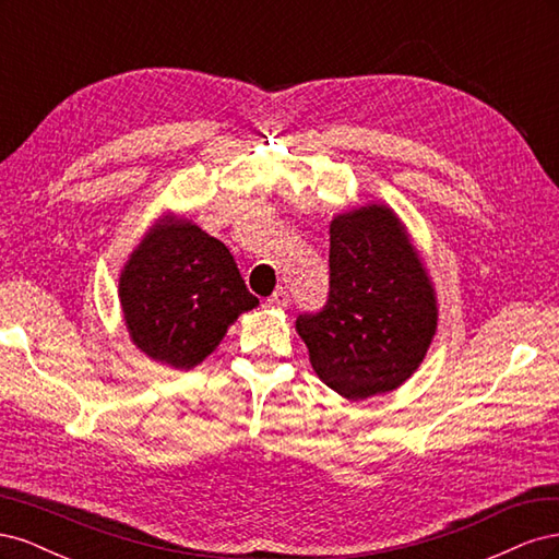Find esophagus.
Returning <instances> with one entry per match:
<instances>
[{"mask_svg":"<svg viewBox=\"0 0 559 559\" xmlns=\"http://www.w3.org/2000/svg\"><path fill=\"white\" fill-rule=\"evenodd\" d=\"M289 306V294L286 292H275L273 296H270L267 300H265V308H270V310H282V308H286Z\"/></svg>","mask_w":559,"mask_h":559,"instance_id":"34e87169","label":"esophagus"}]
</instances>
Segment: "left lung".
Listing matches in <instances>:
<instances>
[{
	"label": "left lung",
	"mask_w": 559,
	"mask_h": 559,
	"mask_svg": "<svg viewBox=\"0 0 559 559\" xmlns=\"http://www.w3.org/2000/svg\"><path fill=\"white\" fill-rule=\"evenodd\" d=\"M329 233V302L300 314L296 331L333 392L349 401L394 392L425 361L438 329L429 270L384 202L337 212Z\"/></svg>",
	"instance_id": "1"
}]
</instances>
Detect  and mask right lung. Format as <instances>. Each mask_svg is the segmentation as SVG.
Returning a JSON list of instances; mask_svg holds the SVG:
<instances>
[{
	"instance_id": "obj_1",
	"label": "right lung",
	"mask_w": 559,
	"mask_h": 559,
	"mask_svg": "<svg viewBox=\"0 0 559 559\" xmlns=\"http://www.w3.org/2000/svg\"><path fill=\"white\" fill-rule=\"evenodd\" d=\"M118 300L130 343L177 370L205 361L228 326L259 306L228 247L173 212H163L128 253Z\"/></svg>"
}]
</instances>
